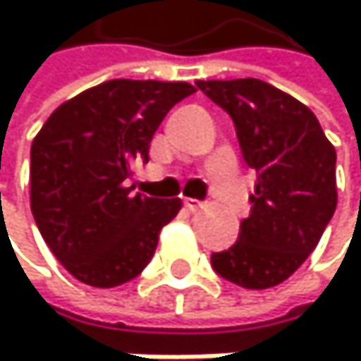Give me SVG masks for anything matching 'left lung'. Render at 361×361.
<instances>
[{
  "mask_svg": "<svg viewBox=\"0 0 361 361\" xmlns=\"http://www.w3.org/2000/svg\"><path fill=\"white\" fill-rule=\"evenodd\" d=\"M184 82L110 80L62 104L30 151V205L43 240L82 283L114 288L142 273L182 201L136 182Z\"/></svg>",
  "mask_w": 361,
  "mask_h": 361,
  "instance_id": "left-lung-1",
  "label": "left lung"
}]
</instances>
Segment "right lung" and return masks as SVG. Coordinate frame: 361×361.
<instances>
[{
  "mask_svg": "<svg viewBox=\"0 0 361 361\" xmlns=\"http://www.w3.org/2000/svg\"><path fill=\"white\" fill-rule=\"evenodd\" d=\"M199 88L231 116L257 175L251 214L235 245L212 253V269L249 290L273 288L307 259L336 212V149L310 108L267 82L210 80Z\"/></svg>",
  "mask_w": 361,
  "mask_h": 361,
  "instance_id": "obj_1",
  "label": "right lung"
}]
</instances>
